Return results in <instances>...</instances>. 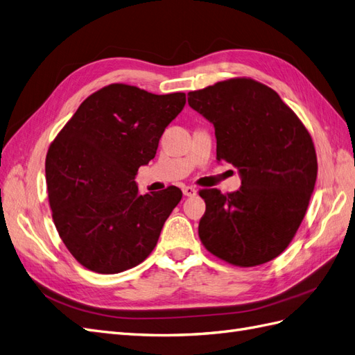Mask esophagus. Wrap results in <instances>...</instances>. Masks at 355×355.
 <instances>
[{
    "label": "esophagus",
    "mask_w": 355,
    "mask_h": 355,
    "mask_svg": "<svg viewBox=\"0 0 355 355\" xmlns=\"http://www.w3.org/2000/svg\"><path fill=\"white\" fill-rule=\"evenodd\" d=\"M182 192H184V196L187 197H194L197 194V189L194 187H184L182 188Z\"/></svg>",
    "instance_id": "esophagus-1"
}]
</instances>
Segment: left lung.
Listing matches in <instances>:
<instances>
[{
  "mask_svg": "<svg viewBox=\"0 0 355 355\" xmlns=\"http://www.w3.org/2000/svg\"><path fill=\"white\" fill-rule=\"evenodd\" d=\"M188 103L213 124L216 158L241 178L231 194L200 191L201 243L237 266L272 261L293 240L315 187L313 139L280 96L250 78L189 92Z\"/></svg>",
  "mask_w": 355,
  "mask_h": 355,
  "instance_id": "1",
  "label": "left lung"
}]
</instances>
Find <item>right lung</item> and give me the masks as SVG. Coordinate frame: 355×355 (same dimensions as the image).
Instances as JSON below:
<instances>
[{
    "label": "right lung",
    "instance_id": "add662e5",
    "mask_svg": "<svg viewBox=\"0 0 355 355\" xmlns=\"http://www.w3.org/2000/svg\"><path fill=\"white\" fill-rule=\"evenodd\" d=\"M185 103V93L106 85L80 105L50 145L46 179L53 220L87 270L123 272L154 250L182 191L141 194L135 178L155 157L161 135Z\"/></svg>",
    "mask_w": 355,
    "mask_h": 355
}]
</instances>
